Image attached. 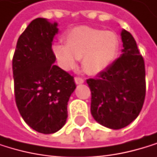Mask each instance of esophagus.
Here are the masks:
<instances>
[{"label": "esophagus", "instance_id": "1", "mask_svg": "<svg viewBox=\"0 0 157 157\" xmlns=\"http://www.w3.org/2000/svg\"><path fill=\"white\" fill-rule=\"evenodd\" d=\"M74 81H75V84L76 85H81V84H84L85 83V80L82 79L80 77H75L74 78Z\"/></svg>", "mask_w": 157, "mask_h": 157}]
</instances>
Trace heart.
I'll return each mask as SVG.
<instances>
[{"instance_id": "heart-1", "label": "heart", "mask_w": 157, "mask_h": 157, "mask_svg": "<svg viewBox=\"0 0 157 157\" xmlns=\"http://www.w3.org/2000/svg\"><path fill=\"white\" fill-rule=\"evenodd\" d=\"M66 44L57 43L53 53L60 67L71 71L82 59L85 71L98 75L105 71L116 59L120 40L113 31L102 30L87 26L71 29L65 36Z\"/></svg>"}]
</instances>
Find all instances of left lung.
I'll return each instance as SVG.
<instances>
[{
	"instance_id": "8db88e82",
	"label": "left lung",
	"mask_w": 157,
	"mask_h": 157,
	"mask_svg": "<svg viewBox=\"0 0 157 157\" xmlns=\"http://www.w3.org/2000/svg\"><path fill=\"white\" fill-rule=\"evenodd\" d=\"M122 55L95 79L86 80L91 90V114L103 127L120 129L134 121L144 102V60L128 31H121Z\"/></svg>"
}]
</instances>
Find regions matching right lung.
Instances as JSON below:
<instances>
[{
    "instance_id": "right-lung-1",
    "label": "right lung",
    "mask_w": 157,
    "mask_h": 157,
    "mask_svg": "<svg viewBox=\"0 0 157 157\" xmlns=\"http://www.w3.org/2000/svg\"><path fill=\"white\" fill-rule=\"evenodd\" d=\"M58 32L57 22L32 20L19 36L13 58L17 109L32 129L44 134L66 124L68 101L76 88L73 77L54 64L52 44Z\"/></svg>"
}]
</instances>
